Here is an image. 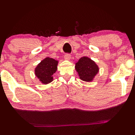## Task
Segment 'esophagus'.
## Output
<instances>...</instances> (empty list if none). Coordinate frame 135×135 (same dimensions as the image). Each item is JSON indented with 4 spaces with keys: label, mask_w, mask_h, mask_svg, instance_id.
<instances>
[{
    "label": "esophagus",
    "mask_w": 135,
    "mask_h": 135,
    "mask_svg": "<svg viewBox=\"0 0 135 135\" xmlns=\"http://www.w3.org/2000/svg\"><path fill=\"white\" fill-rule=\"evenodd\" d=\"M64 59L67 61H69L71 59V55L69 54H66V55H64Z\"/></svg>",
    "instance_id": "34e87169"
}]
</instances>
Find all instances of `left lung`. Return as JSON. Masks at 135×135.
<instances>
[{"label":"left lung","instance_id":"left-lung-1","mask_svg":"<svg viewBox=\"0 0 135 135\" xmlns=\"http://www.w3.org/2000/svg\"><path fill=\"white\" fill-rule=\"evenodd\" d=\"M75 69L82 81L91 82L99 71V66L88 57H82L76 62Z\"/></svg>","mask_w":135,"mask_h":135}]
</instances>
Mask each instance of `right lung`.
<instances>
[{"label":"right lung","instance_id":"1","mask_svg":"<svg viewBox=\"0 0 135 135\" xmlns=\"http://www.w3.org/2000/svg\"><path fill=\"white\" fill-rule=\"evenodd\" d=\"M58 61L49 57L42 60L35 69V74L43 84H49L53 81V75L57 69Z\"/></svg>","mask_w":135,"mask_h":135}]
</instances>
